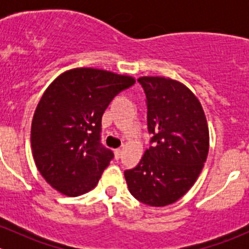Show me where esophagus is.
<instances>
[{
    "mask_svg": "<svg viewBox=\"0 0 249 249\" xmlns=\"http://www.w3.org/2000/svg\"><path fill=\"white\" fill-rule=\"evenodd\" d=\"M114 154H115V159H119L120 155H122V149H120V148L115 149L114 150Z\"/></svg>",
    "mask_w": 249,
    "mask_h": 249,
    "instance_id": "1",
    "label": "esophagus"
}]
</instances>
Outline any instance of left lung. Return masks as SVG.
Wrapping results in <instances>:
<instances>
[{
	"label": "left lung",
	"instance_id": "8db88e82",
	"mask_svg": "<svg viewBox=\"0 0 249 249\" xmlns=\"http://www.w3.org/2000/svg\"><path fill=\"white\" fill-rule=\"evenodd\" d=\"M152 145L124 172L135 199L162 207L183 196L207 159L208 126L201 104L185 85L164 77H141Z\"/></svg>",
	"mask_w": 249,
	"mask_h": 249
}]
</instances>
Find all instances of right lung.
I'll list each match as a JSON object with an SVG mask.
<instances>
[{
    "mask_svg": "<svg viewBox=\"0 0 249 249\" xmlns=\"http://www.w3.org/2000/svg\"><path fill=\"white\" fill-rule=\"evenodd\" d=\"M134 84L132 77L83 67L47 88L32 119L31 147L37 169L57 192L78 196L97 184L114 157L101 143L102 115Z\"/></svg>",
    "mask_w": 249,
    "mask_h": 249,
    "instance_id": "1",
    "label": "right lung"
}]
</instances>
